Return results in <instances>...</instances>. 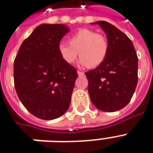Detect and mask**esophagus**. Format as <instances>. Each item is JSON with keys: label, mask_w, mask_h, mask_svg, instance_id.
Returning <instances> with one entry per match:
<instances>
[{"label": "esophagus", "mask_w": 153, "mask_h": 153, "mask_svg": "<svg viewBox=\"0 0 153 153\" xmlns=\"http://www.w3.org/2000/svg\"><path fill=\"white\" fill-rule=\"evenodd\" d=\"M77 73L78 75H79V76H84V73L83 72H81V71H77Z\"/></svg>", "instance_id": "obj_1"}]
</instances>
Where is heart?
I'll list each match as a JSON object with an SVG mask.
<instances>
[{"mask_svg": "<svg viewBox=\"0 0 153 153\" xmlns=\"http://www.w3.org/2000/svg\"><path fill=\"white\" fill-rule=\"evenodd\" d=\"M57 51L60 57L67 64L74 63L79 53L80 65L95 68L107 58L109 42L104 35L91 29L82 28L71 35L69 43L60 42Z\"/></svg>", "mask_w": 153, "mask_h": 153, "instance_id": "obj_1", "label": "heart"}]
</instances>
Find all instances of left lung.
<instances>
[{"instance_id":"8db88e82","label":"left lung","mask_w":153,"mask_h":153,"mask_svg":"<svg viewBox=\"0 0 153 153\" xmlns=\"http://www.w3.org/2000/svg\"><path fill=\"white\" fill-rule=\"evenodd\" d=\"M109 42V52L102 64L85 73L91 102L100 111L114 112L125 107L137 84L138 58L132 41L106 21H97Z\"/></svg>"}]
</instances>
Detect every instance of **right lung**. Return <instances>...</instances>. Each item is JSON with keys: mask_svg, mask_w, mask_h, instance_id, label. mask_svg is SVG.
<instances>
[{"mask_svg": "<svg viewBox=\"0 0 153 153\" xmlns=\"http://www.w3.org/2000/svg\"><path fill=\"white\" fill-rule=\"evenodd\" d=\"M69 29L43 24L24 40L14 61L17 96L33 115L43 120L59 118L68 110L76 69L60 57L57 46Z\"/></svg>", "mask_w": 153, "mask_h": 153, "instance_id": "add662e5", "label": "right lung"}]
</instances>
